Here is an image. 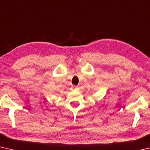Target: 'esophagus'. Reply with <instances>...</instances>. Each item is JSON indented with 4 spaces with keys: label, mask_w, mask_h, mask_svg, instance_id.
I'll return each mask as SVG.
<instances>
[{
    "label": "esophagus",
    "mask_w": 150,
    "mask_h": 150,
    "mask_svg": "<svg viewBox=\"0 0 150 150\" xmlns=\"http://www.w3.org/2000/svg\"><path fill=\"white\" fill-rule=\"evenodd\" d=\"M77 88V87H76V86H73V89H76V88Z\"/></svg>",
    "instance_id": "34e87169"
}]
</instances>
